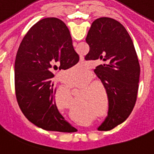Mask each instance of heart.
I'll use <instances>...</instances> for the list:
<instances>
[{"mask_svg":"<svg viewBox=\"0 0 154 154\" xmlns=\"http://www.w3.org/2000/svg\"><path fill=\"white\" fill-rule=\"evenodd\" d=\"M90 81L89 80H86L85 82L82 85H87ZM95 87V84H89L84 87L85 90H82L78 94V97L81 100H79L78 102L79 103H83L85 105H89V106H100L102 102V95H101V92L98 89H94ZM70 86H66L65 88V91L68 92L70 89Z\"/></svg>","mask_w":154,"mask_h":154,"instance_id":"1","label":"heart"}]
</instances>
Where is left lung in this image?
Returning a JSON list of instances; mask_svg holds the SVG:
<instances>
[{"mask_svg":"<svg viewBox=\"0 0 154 154\" xmlns=\"http://www.w3.org/2000/svg\"><path fill=\"white\" fill-rule=\"evenodd\" d=\"M86 42L85 60H98L94 73L105 87L109 114L98 129L108 131L122 124L131 114L137 100L140 66L134 45L125 27L109 17H100L91 25Z\"/></svg>","mask_w":154,"mask_h":154,"instance_id":"obj_1","label":"left lung"}]
</instances>
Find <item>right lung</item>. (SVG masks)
<instances>
[{"label":"right lung","instance_id":"add662e5","mask_svg":"<svg viewBox=\"0 0 154 154\" xmlns=\"http://www.w3.org/2000/svg\"><path fill=\"white\" fill-rule=\"evenodd\" d=\"M79 60L61 20H40L24 36L15 60L16 96L23 114L35 126L46 131H77L56 107L53 78L54 71L67 69Z\"/></svg>","mask_w":154,"mask_h":154}]
</instances>
